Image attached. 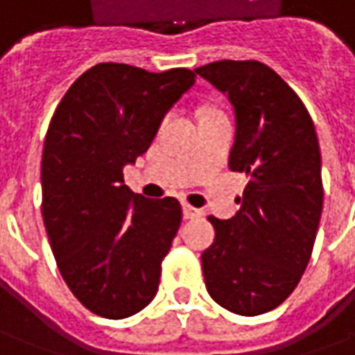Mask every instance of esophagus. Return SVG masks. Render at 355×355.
Returning a JSON list of instances; mask_svg holds the SVG:
<instances>
[{"mask_svg": "<svg viewBox=\"0 0 355 355\" xmlns=\"http://www.w3.org/2000/svg\"><path fill=\"white\" fill-rule=\"evenodd\" d=\"M182 214L187 220H194V218H200L202 210L200 208H194V206H190V204H182Z\"/></svg>", "mask_w": 355, "mask_h": 355, "instance_id": "esophagus-1", "label": "esophagus"}]
</instances>
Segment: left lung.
<instances>
[{"instance_id": "1", "label": "left lung", "mask_w": 355, "mask_h": 355, "mask_svg": "<svg viewBox=\"0 0 355 355\" xmlns=\"http://www.w3.org/2000/svg\"><path fill=\"white\" fill-rule=\"evenodd\" d=\"M236 112L230 168L248 177L230 220L208 216L214 243L202 253L210 297L230 312L277 309L299 285L322 214L320 145L299 94L259 60H218L194 70Z\"/></svg>"}]
</instances>
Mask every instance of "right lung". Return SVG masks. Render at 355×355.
I'll list each match as a JSON object with an SVG mask.
<instances>
[{"instance_id": "obj_1", "label": "right lung", "mask_w": 355, "mask_h": 355, "mask_svg": "<svg viewBox=\"0 0 355 355\" xmlns=\"http://www.w3.org/2000/svg\"><path fill=\"white\" fill-rule=\"evenodd\" d=\"M194 70L102 62L62 96L46 129L41 161L43 220L58 271L94 314L119 320L145 309L182 208L151 200L123 182L166 110L194 84Z\"/></svg>"}]
</instances>
